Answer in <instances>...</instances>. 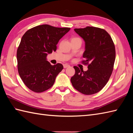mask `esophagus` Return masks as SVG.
<instances>
[{
  "label": "esophagus",
  "mask_w": 133,
  "mask_h": 133,
  "mask_svg": "<svg viewBox=\"0 0 133 133\" xmlns=\"http://www.w3.org/2000/svg\"><path fill=\"white\" fill-rule=\"evenodd\" d=\"M70 67V65L67 64H63V67L64 69H66L67 67Z\"/></svg>",
  "instance_id": "obj_1"
}]
</instances>
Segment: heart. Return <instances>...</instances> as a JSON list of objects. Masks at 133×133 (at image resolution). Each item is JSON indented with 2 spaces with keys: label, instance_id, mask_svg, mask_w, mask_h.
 Listing matches in <instances>:
<instances>
[{
  "label": "heart",
  "instance_id": "heart-1",
  "mask_svg": "<svg viewBox=\"0 0 133 133\" xmlns=\"http://www.w3.org/2000/svg\"><path fill=\"white\" fill-rule=\"evenodd\" d=\"M79 39V38H73L71 39V40H72V39Z\"/></svg>",
  "mask_w": 133,
  "mask_h": 133
}]
</instances>
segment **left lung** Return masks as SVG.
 <instances>
[{
    "label": "left lung",
    "mask_w": 133,
    "mask_h": 133,
    "mask_svg": "<svg viewBox=\"0 0 133 133\" xmlns=\"http://www.w3.org/2000/svg\"><path fill=\"white\" fill-rule=\"evenodd\" d=\"M74 31L85 41L82 63L87 65L88 70L84 71L74 66L71 83L83 94H94L103 88L111 77L115 59L114 43L109 34L100 28L87 26Z\"/></svg>",
    "instance_id": "8db88e82"
}]
</instances>
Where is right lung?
Listing matches in <instances>:
<instances>
[{
  "mask_svg": "<svg viewBox=\"0 0 133 133\" xmlns=\"http://www.w3.org/2000/svg\"><path fill=\"white\" fill-rule=\"evenodd\" d=\"M70 30L42 24L27 30L22 36L16 53L18 70L31 91L42 92L53 86L63 66L61 63L52 66L46 61V56L55 51L59 41Z\"/></svg>",
  "mask_w": 133,
  "mask_h": 133,
  "instance_id": "obj_1",
  "label": "right lung"
}]
</instances>
